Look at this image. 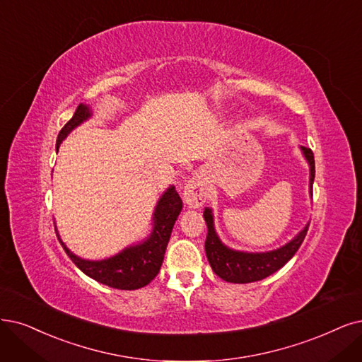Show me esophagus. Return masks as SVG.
<instances>
[{"label": "esophagus", "mask_w": 362, "mask_h": 362, "mask_svg": "<svg viewBox=\"0 0 362 362\" xmlns=\"http://www.w3.org/2000/svg\"><path fill=\"white\" fill-rule=\"evenodd\" d=\"M183 199L186 204L194 209L203 206L206 203L207 188L204 182L202 180V177L195 176L191 180H188V183H186L183 188Z\"/></svg>", "instance_id": "1"}]
</instances>
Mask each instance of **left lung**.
<instances>
[{"label": "left lung", "mask_w": 362, "mask_h": 362, "mask_svg": "<svg viewBox=\"0 0 362 362\" xmlns=\"http://www.w3.org/2000/svg\"><path fill=\"white\" fill-rule=\"evenodd\" d=\"M305 159L310 164V192L313 194V180H315V156L309 147H301ZM204 221L207 223V237H206V255L215 272L225 282L231 284H250L258 282L277 270L296 255L304 242V237L309 231V223L305 228L284 247L265 253H245L231 250L221 243L215 228H213V216L209 209L204 210Z\"/></svg>", "instance_id": "1"}]
</instances>
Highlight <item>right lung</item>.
I'll return each instance as SVG.
<instances>
[{
  "mask_svg": "<svg viewBox=\"0 0 362 362\" xmlns=\"http://www.w3.org/2000/svg\"><path fill=\"white\" fill-rule=\"evenodd\" d=\"M90 116L86 105L80 104L73 115V117L64 125L58 134L57 149L66 134L74 129ZM182 210V199L176 189L168 188L167 192L160 197L155 210V226L149 240L139 246H132L120 252L119 255L104 259V261H85L78 258L65 247L59 240L66 255L82 270L86 276L92 277L97 282L116 289H139L151 284L159 273L163 265L165 249L171 235L173 225L176 222L179 213Z\"/></svg>",
  "mask_w": 362,
  "mask_h": 362,
  "instance_id": "right-lung-1",
  "label": "right lung"
}]
</instances>
